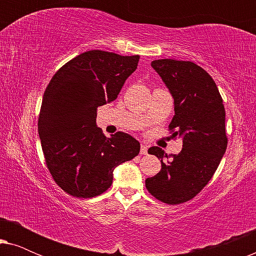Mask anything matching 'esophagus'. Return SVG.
<instances>
[{
    "label": "esophagus",
    "instance_id": "esophagus-1",
    "mask_svg": "<svg viewBox=\"0 0 256 256\" xmlns=\"http://www.w3.org/2000/svg\"><path fill=\"white\" fill-rule=\"evenodd\" d=\"M140 154H141V155H146V154H148V146L142 144L141 150H140Z\"/></svg>",
    "mask_w": 256,
    "mask_h": 256
}]
</instances>
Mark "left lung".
Masks as SVG:
<instances>
[{
    "mask_svg": "<svg viewBox=\"0 0 256 256\" xmlns=\"http://www.w3.org/2000/svg\"><path fill=\"white\" fill-rule=\"evenodd\" d=\"M152 66L169 88L174 115L169 124L174 138H183V148L169 158L160 146L148 152L157 156L162 169L146 178L149 194L169 205L196 197L208 183L227 148L225 107L212 76L192 62L158 59Z\"/></svg>",
    "mask_w": 256,
    "mask_h": 256,
    "instance_id": "left-lung-1",
    "label": "left lung"
}]
</instances>
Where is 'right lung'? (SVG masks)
I'll return each mask as SVG.
<instances>
[{
  "label": "right lung",
  "instance_id": "obj_1",
  "mask_svg": "<svg viewBox=\"0 0 256 256\" xmlns=\"http://www.w3.org/2000/svg\"><path fill=\"white\" fill-rule=\"evenodd\" d=\"M140 56L92 50L66 62L45 90L38 134L52 178L66 194L92 198L113 183L118 164L140 152L138 141L124 132L107 138L96 127V108L110 102Z\"/></svg>",
  "mask_w": 256,
  "mask_h": 256
}]
</instances>
